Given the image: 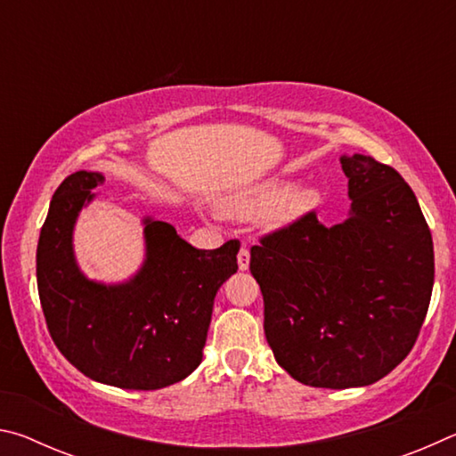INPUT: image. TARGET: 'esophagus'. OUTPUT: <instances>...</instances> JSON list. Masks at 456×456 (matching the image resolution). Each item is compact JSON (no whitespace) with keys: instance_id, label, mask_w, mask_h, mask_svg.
<instances>
[{"instance_id":"1","label":"esophagus","mask_w":456,"mask_h":456,"mask_svg":"<svg viewBox=\"0 0 456 456\" xmlns=\"http://www.w3.org/2000/svg\"><path fill=\"white\" fill-rule=\"evenodd\" d=\"M249 261H251L249 249H247V247H241V249H239V256H237L239 269H241V272H245V269H249Z\"/></svg>"}]
</instances>
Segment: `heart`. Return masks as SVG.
<instances>
[{
	"mask_svg": "<svg viewBox=\"0 0 456 456\" xmlns=\"http://www.w3.org/2000/svg\"><path fill=\"white\" fill-rule=\"evenodd\" d=\"M322 199V191L312 183L293 184L289 179L269 176L223 195L219 209L225 217L235 221L264 217L267 231H283L318 209Z\"/></svg>",
	"mask_w": 456,
	"mask_h": 456,
	"instance_id": "obj_1",
	"label": "heart"
}]
</instances>
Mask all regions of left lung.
<instances>
[{"label":"left lung","instance_id":"obj_1","mask_svg":"<svg viewBox=\"0 0 456 456\" xmlns=\"http://www.w3.org/2000/svg\"><path fill=\"white\" fill-rule=\"evenodd\" d=\"M348 217L314 213L251 247L273 356L293 380L356 388L392 372L419 338L435 285V251L419 200L398 171L342 154Z\"/></svg>","mask_w":456,"mask_h":456}]
</instances>
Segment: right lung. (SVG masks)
Wrapping results in <instances>:
<instances>
[{
  "label": "right lung",
  "instance_id": "right-lung-1",
  "mask_svg": "<svg viewBox=\"0 0 456 456\" xmlns=\"http://www.w3.org/2000/svg\"><path fill=\"white\" fill-rule=\"evenodd\" d=\"M102 181V173L78 171L53 192L36 253L45 323L84 376L159 390L184 380L203 360L215 296L237 272L239 241L197 249L171 223L146 215L141 267L125 281L90 280L76 259L74 229Z\"/></svg>",
  "mask_w": 456,
  "mask_h": 456
}]
</instances>
